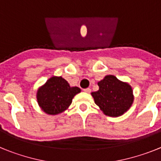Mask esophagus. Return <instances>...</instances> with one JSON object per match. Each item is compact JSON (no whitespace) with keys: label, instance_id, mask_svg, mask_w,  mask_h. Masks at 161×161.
<instances>
[{"label":"esophagus","instance_id":"34e87169","mask_svg":"<svg viewBox=\"0 0 161 161\" xmlns=\"http://www.w3.org/2000/svg\"><path fill=\"white\" fill-rule=\"evenodd\" d=\"M84 91H85V93H90L91 89L90 88H86V89H84Z\"/></svg>","mask_w":161,"mask_h":161}]
</instances>
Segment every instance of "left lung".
Masks as SVG:
<instances>
[{"mask_svg": "<svg viewBox=\"0 0 161 161\" xmlns=\"http://www.w3.org/2000/svg\"><path fill=\"white\" fill-rule=\"evenodd\" d=\"M99 90L93 92L95 103L108 116L118 117L130 107L134 97L128 84L120 81L114 76H106L98 82Z\"/></svg>", "mask_w": 161, "mask_h": 161, "instance_id": "8db88e82", "label": "left lung"}]
</instances>
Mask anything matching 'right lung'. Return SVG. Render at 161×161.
Masks as SVG:
<instances>
[{"label": "right lung", "mask_w": 161, "mask_h": 161, "mask_svg": "<svg viewBox=\"0 0 161 161\" xmlns=\"http://www.w3.org/2000/svg\"><path fill=\"white\" fill-rule=\"evenodd\" d=\"M80 92L78 87H70L67 80L61 77L50 78L38 90V105L48 114H57L70 106L72 98Z\"/></svg>", "instance_id": "obj_1"}]
</instances>
